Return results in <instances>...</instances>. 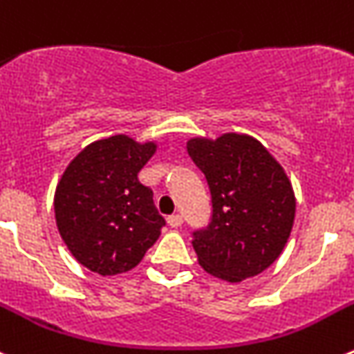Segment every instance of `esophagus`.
Returning a JSON list of instances; mask_svg holds the SVG:
<instances>
[{
    "label": "esophagus",
    "instance_id": "obj_1",
    "mask_svg": "<svg viewBox=\"0 0 354 354\" xmlns=\"http://www.w3.org/2000/svg\"><path fill=\"white\" fill-rule=\"evenodd\" d=\"M167 224H169L171 227L176 229L183 224V218H181V215H171V216H167Z\"/></svg>",
    "mask_w": 354,
    "mask_h": 354
}]
</instances>
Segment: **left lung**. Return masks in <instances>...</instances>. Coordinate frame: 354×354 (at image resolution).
<instances>
[{"instance_id":"1","label":"left lung","mask_w":354,"mask_h":354,"mask_svg":"<svg viewBox=\"0 0 354 354\" xmlns=\"http://www.w3.org/2000/svg\"><path fill=\"white\" fill-rule=\"evenodd\" d=\"M187 151L205 173L213 216L194 232L205 272L238 284L268 268L282 254L295 224L296 197L284 167L248 133L190 138Z\"/></svg>"}]
</instances>
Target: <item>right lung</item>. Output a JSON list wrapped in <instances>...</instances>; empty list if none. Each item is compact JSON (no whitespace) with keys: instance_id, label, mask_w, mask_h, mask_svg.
<instances>
[{"instance_id":"1","label":"right lung","mask_w":354,"mask_h":354,"mask_svg":"<svg viewBox=\"0 0 354 354\" xmlns=\"http://www.w3.org/2000/svg\"><path fill=\"white\" fill-rule=\"evenodd\" d=\"M157 148L127 133L98 139L70 160L56 185L59 234L72 256L98 275L130 272L160 236L164 216L138 178Z\"/></svg>"}]
</instances>
